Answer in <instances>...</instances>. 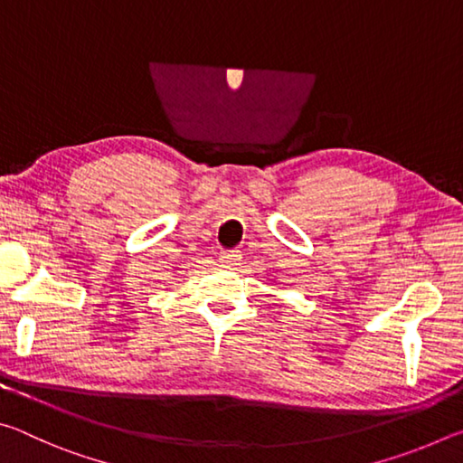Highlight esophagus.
I'll return each instance as SVG.
<instances>
[{"label":"esophagus","mask_w":463,"mask_h":463,"mask_svg":"<svg viewBox=\"0 0 463 463\" xmlns=\"http://www.w3.org/2000/svg\"><path fill=\"white\" fill-rule=\"evenodd\" d=\"M241 260H242V257H241L239 250H222V253H221V263L224 265V268H237Z\"/></svg>","instance_id":"34e87169"}]
</instances>
